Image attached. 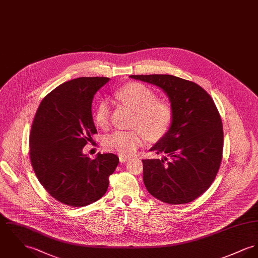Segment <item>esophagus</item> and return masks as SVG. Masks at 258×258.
<instances>
[{"mask_svg": "<svg viewBox=\"0 0 258 258\" xmlns=\"http://www.w3.org/2000/svg\"><path fill=\"white\" fill-rule=\"evenodd\" d=\"M130 158L129 157H126V156H119V161H120L121 163H123V162H126V161H128Z\"/></svg>", "mask_w": 258, "mask_h": 258, "instance_id": "esophagus-1", "label": "esophagus"}]
</instances>
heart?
<instances>
[{"mask_svg":"<svg viewBox=\"0 0 258 258\" xmlns=\"http://www.w3.org/2000/svg\"><path fill=\"white\" fill-rule=\"evenodd\" d=\"M115 95L135 112L132 127L142 131L147 139L157 140L167 132L172 120L171 107L167 103L156 102L157 97L150 88L141 83H130L120 88ZM109 115V103L101 101L95 110L96 123L102 128L106 127ZM142 135L137 130L115 131L103 139V147L121 156H130L142 146Z\"/></svg>","mask_w":258,"mask_h":258,"instance_id":"heart-1","label":"heart"}]
</instances>
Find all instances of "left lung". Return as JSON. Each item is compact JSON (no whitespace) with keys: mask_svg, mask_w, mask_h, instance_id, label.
<instances>
[{"mask_svg":"<svg viewBox=\"0 0 258 258\" xmlns=\"http://www.w3.org/2000/svg\"><path fill=\"white\" fill-rule=\"evenodd\" d=\"M161 89L172 109L170 126L150 151L160 159H144V184L155 199L188 204L216 177L223 151V126L215 103L198 84L167 74L130 75Z\"/></svg>","mask_w":258,"mask_h":258,"instance_id":"1","label":"left lung"}]
</instances>
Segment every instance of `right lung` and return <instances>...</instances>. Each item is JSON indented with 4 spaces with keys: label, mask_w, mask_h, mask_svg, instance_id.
Instances as JSON below:
<instances>
[{
    "label": "right lung",
    "mask_w": 258,
    "mask_h": 258,
    "mask_svg": "<svg viewBox=\"0 0 258 258\" xmlns=\"http://www.w3.org/2000/svg\"><path fill=\"white\" fill-rule=\"evenodd\" d=\"M107 77H79L56 87L40 103L29 138L30 160L46 190L67 206H86L105 194L119 158L83 153L97 133L92 115L95 94Z\"/></svg>",
    "instance_id": "1"
}]
</instances>
